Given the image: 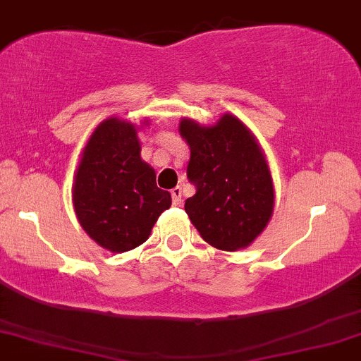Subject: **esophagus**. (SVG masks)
I'll list each match as a JSON object with an SVG mask.
<instances>
[{
  "instance_id": "1",
  "label": "esophagus",
  "mask_w": 361,
  "mask_h": 361,
  "mask_svg": "<svg viewBox=\"0 0 361 361\" xmlns=\"http://www.w3.org/2000/svg\"><path fill=\"white\" fill-rule=\"evenodd\" d=\"M171 198L173 205H181V202H183V190H181V186H175L171 190Z\"/></svg>"
}]
</instances>
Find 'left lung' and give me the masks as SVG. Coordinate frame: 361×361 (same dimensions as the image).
Returning a JSON list of instances; mask_svg holds the SVG:
<instances>
[{"label":"left lung","instance_id":"obj_1","mask_svg":"<svg viewBox=\"0 0 361 361\" xmlns=\"http://www.w3.org/2000/svg\"><path fill=\"white\" fill-rule=\"evenodd\" d=\"M180 134L190 146L186 176L197 188L185 202L190 221L217 250L247 247L275 205L270 168L255 135L231 114L210 127L181 118Z\"/></svg>","mask_w":361,"mask_h":361}]
</instances>
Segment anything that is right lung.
<instances>
[{"instance_id":"right-lung-1","label":"right lung","mask_w":361,"mask_h":361,"mask_svg":"<svg viewBox=\"0 0 361 361\" xmlns=\"http://www.w3.org/2000/svg\"><path fill=\"white\" fill-rule=\"evenodd\" d=\"M73 204L82 229L105 250L126 252L147 241L171 195L157 188L154 169L140 159L134 123L110 117L94 128L74 176Z\"/></svg>"}]
</instances>
